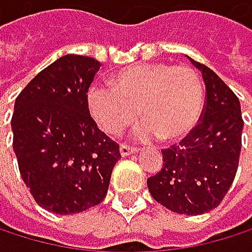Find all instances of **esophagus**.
I'll use <instances>...</instances> for the list:
<instances>
[{
  "label": "esophagus",
  "mask_w": 252,
  "mask_h": 252,
  "mask_svg": "<svg viewBox=\"0 0 252 252\" xmlns=\"http://www.w3.org/2000/svg\"><path fill=\"white\" fill-rule=\"evenodd\" d=\"M119 151H121V154H122V156H130V154L137 153V150H136V148L128 147V145H121V147H119Z\"/></svg>",
  "instance_id": "1"
}]
</instances>
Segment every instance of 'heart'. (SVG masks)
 <instances>
[{
    "label": "heart",
    "instance_id": "obj_1",
    "mask_svg": "<svg viewBox=\"0 0 252 252\" xmlns=\"http://www.w3.org/2000/svg\"><path fill=\"white\" fill-rule=\"evenodd\" d=\"M109 88L91 89L88 109L98 127L110 136L133 125L139 110L142 139L181 140L195 128L204 105L202 81L189 66L133 64L113 74Z\"/></svg>",
    "mask_w": 252,
    "mask_h": 252
}]
</instances>
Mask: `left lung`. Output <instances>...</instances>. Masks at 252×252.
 <instances>
[{
    "label": "left lung",
    "mask_w": 252,
    "mask_h": 252,
    "mask_svg": "<svg viewBox=\"0 0 252 252\" xmlns=\"http://www.w3.org/2000/svg\"><path fill=\"white\" fill-rule=\"evenodd\" d=\"M206 84V102L196 127L178 145L161 150L163 166L148 178L151 196L180 215L218 207L233 185L242 147L239 98L210 67L189 57Z\"/></svg>",
    "instance_id": "obj_1"
}]
</instances>
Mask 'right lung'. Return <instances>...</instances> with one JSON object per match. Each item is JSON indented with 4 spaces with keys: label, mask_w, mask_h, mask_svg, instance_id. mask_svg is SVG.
I'll list each match as a JSON object with an SVG mask.
<instances>
[{
    "label": "right lung",
    "mask_w": 252,
    "mask_h": 252,
    "mask_svg": "<svg viewBox=\"0 0 252 252\" xmlns=\"http://www.w3.org/2000/svg\"><path fill=\"white\" fill-rule=\"evenodd\" d=\"M101 63L67 54L40 71L15 101L13 151L25 186L40 207L80 213L107 195L119 145L88 109V91Z\"/></svg>",
    "instance_id": "obj_1"
}]
</instances>
